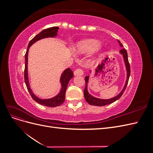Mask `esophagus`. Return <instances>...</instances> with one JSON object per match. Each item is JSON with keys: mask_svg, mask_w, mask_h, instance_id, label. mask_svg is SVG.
Instances as JSON below:
<instances>
[{"mask_svg": "<svg viewBox=\"0 0 153 153\" xmlns=\"http://www.w3.org/2000/svg\"><path fill=\"white\" fill-rule=\"evenodd\" d=\"M84 74V72L81 69H76V70L74 71V75L75 76H81Z\"/></svg>", "mask_w": 153, "mask_h": 153, "instance_id": "1", "label": "esophagus"}]
</instances>
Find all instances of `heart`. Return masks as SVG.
Segmentation results:
<instances>
[{"mask_svg": "<svg viewBox=\"0 0 153 153\" xmlns=\"http://www.w3.org/2000/svg\"><path fill=\"white\" fill-rule=\"evenodd\" d=\"M101 47L99 41L89 39L78 43L75 47V52L79 53H92L98 50Z\"/></svg>", "mask_w": 153, "mask_h": 153, "instance_id": "b5f03b06", "label": "heart"}]
</instances>
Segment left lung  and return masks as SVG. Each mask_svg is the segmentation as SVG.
I'll use <instances>...</instances> for the list:
<instances>
[{"label": "left lung", "instance_id": "8db88e82", "mask_svg": "<svg viewBox=\"0 0 153 153\" xmlns=\"http://www.w3.org/2000/svg\"><path fill=\"white\" fill-rule=\"evenodd\" d=\"M117 41H118V43L119 44V47H121V48H123V46L122 43L120 42L119 40H117ZM119 53L122 55V57L123 58V61H124V65H125V68H126V82H125V84H124V85L123 88V89L117 96L113 97V98H112L101 99V98H96V97L90 94L89 92H88L87 85H88V83H89V80L90 76H86L85 77V89H84V97H85V99L86 101L89 105H94V106H105V105H106L112 103L113 102H114V101H117L118 99L121 98V96L123 95L124 90L126 89V86L128 85V82L129 76H130V66H129V62H128V54H127L126 50H125L124 48H122L121 50H120ZM89 73H91V70L89 71Z\"/></svg>", "mask_w": 153, "mask_h": 153}]
</instances>
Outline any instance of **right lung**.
Listing matches in <instances>:
<instances>
[{
	"label": "right lung",
	"mask_w": 153,
	"mask_h": 153,
	"mask_svg": "<svg viewBox=\"0 0 153 153\" xmlns=\"http://www.w3.org/2000/svg\"><path fill=\"white\" fill-rule=\"evenodd\" d=\"M59 29V27H50V28L45 29L41 31V32L36 35L34 38L32 39L28 45L27 47V50L26 53L25 55V71H24V78H25V82L27 86V89H28L30 96H32V99H33L37 103L39 104L49 106V107H55V106H60L62 105L64 100H65V94L67 89V86L69 83V81L70 80L73 76V73L69 68H67L64 70L62 74L61 78H60V83L61 85V89L60 90L59 93L55 96L53 98H48V99H41L36 96L34 92H32V89H30V86L29 84V75H28V54H29V50L31 46L35 43L36 41L41 40L45 38H55L57 36L58 30Z\"/></svg>",
	"instance_id": "right-lung-1"
}]
</instances>
